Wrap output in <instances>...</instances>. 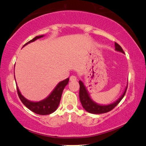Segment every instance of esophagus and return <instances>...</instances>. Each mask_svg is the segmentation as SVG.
Masks as SVG:
<instances>
[{
	"instance_id": "obj_1",
	"label": "esophagus",
	"mask_w": 146,
	"mask_h": 146,
	"mask_svg": "<svg viewBox=\"0 0 146 146\" xmlns=\"http://www.w3.org/2000/svg\"><path fill=\"white\" fill-rule=\"evenodd\" d=\"M70 79L71 81H76V80H77V78H76V76H75L71 75V76H70Z\"/></svg>"
}]
</instances>
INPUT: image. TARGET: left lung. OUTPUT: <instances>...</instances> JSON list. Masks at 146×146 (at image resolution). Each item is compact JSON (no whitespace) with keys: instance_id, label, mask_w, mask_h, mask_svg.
I'll use <instances>...</instances> for the list:
<instances>
[{"instance_id":"1","label":"left lung","mask_w":146,"mask_h":146,"mask_svg":"<svg viewBox=\"0 0 146 146\" xmlns=\"http://www.w3.org/2000/svg\"><path fill=\"white\" fill-rule=\"evenodd\" d=\"M115 49L117 51H120V52L123 53L122 48L119 44L117 42H115ZM79 84H80V91H79V97H80V102L82 104V107L84 108V110L87 111L88 112L90 113H93V114H100V113H108L110 111H111L113 109H114L116 106H117L119 102L122 100V98L124 97L125 93H126V90L127 88V86L125 88L124 92L121 96V97L118 99L117 102L111 104L107 105V106H100L98 105L91 99V98L89 96V94L88 93L87 90L85 88L84 85L82 83V81H79Z\"/></svg>"}]
</instances>
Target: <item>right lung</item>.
Returning a JSON list of instances; mask_svg holds the SVG:
<instances>
[{"instance_id":"1","label":"right lung","mask_w":146,"mask_h":146,"mask_svg":"<svg viewBox=\"0 0 146 146\" xmlns=\"http://www.w3.org/2000/svg\"><path fill=\"white\" fill-rule=\"evenodd\" d=\"M42 36L43 35L35 36V37L33 38L32 40H29L26 44H24V46H26V44L35 41L36 40V39L42 37ZM68 82L69 78H66V80H64L63 81H61V82H59L58 84L56 86L55 90L52 91V93L49 95L48 98H46V99L38 102H31V101H29L26 99V98L21 95V93H20L19 88L17 86V93H18L19 97L20 99H21V102L23 103V104L25 106L26 108H28L29 110H30L31 111L36 113V114L40 115H49L51 114V113H53L56 109H57L59 104H60V102L62 94L64 89L66 87V86L68 84Z\"/></svg>"}]
</instances>
